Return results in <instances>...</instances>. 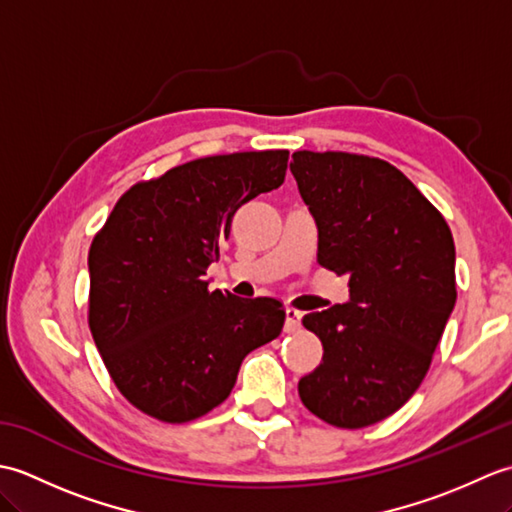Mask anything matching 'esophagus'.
Segmentation results:
<instances>
[{"label":"esophagus","instance_id":"1","mask_svg":"<svg viewBox=\"0 0 512 512\" xmlns=\"http://www.w3.org/2000/svg\"><path fill=\"white\" fill-rule=\"evenodd\" d=\"M301 328V312L297 308H286V332H299Z\"/></svg>","mask_w":512,"mask_h":512}]
</instances>
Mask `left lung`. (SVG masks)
I'll list each match as a JSON object with an SVG mask.
<instances>
[{"mask_svg":"<svg viewBox=\"0 0 512 512\" xmlns=\"http://www.w3.org/2000/svg\"><path fill=\"white\" fill-rule=\"evenodd\" d=\"M290 171L319 228V264L350 277V301L303 317L323 361L299 380V396L334 427H369L429 372L458 299L451 228L380 158L295 151Z\"/></svg>","mask_w":512,"mask_h":512,"instance_id":"obj_1","label":"left lung"}]
</instances>
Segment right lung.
<instances>
[{
    "mask_svg": "<svg viewBox=\"0 0 512 512\" xmlns=\"http://www.w3.org/2000/svg\"><path fill=\"white\" fill-rule=\"evenodd\" d=\"M288 151L184 162L121 195L94 235L90 332L118 391L147 416L180 424L231 394L248 352L281 334L284 303L209 290L239 206L286 178Z\"/></svg>",
    "mask_w": 512,
    "mask_h": 512,
    "instance_id": "add662e5",
    "label": "right lung"
}]
</instances>
